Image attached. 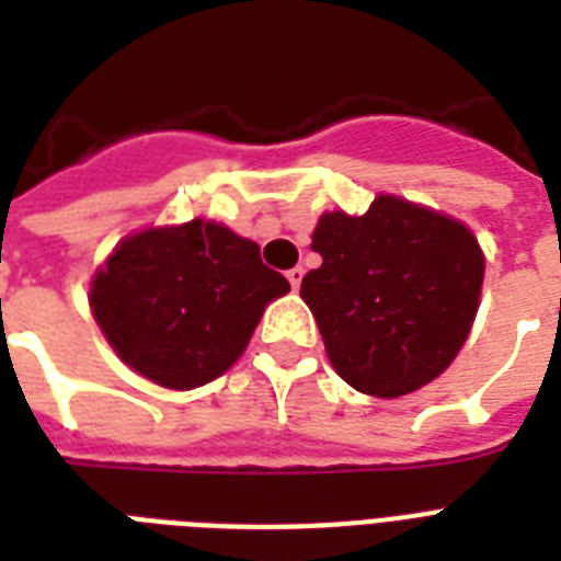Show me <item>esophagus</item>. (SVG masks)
Wrapping results in <instances>:
<instances>
[{"instance_id": "1", "label": "esophagus", "mask_w": 561, "mask_h": 561, "mask_svg": "<svg viewBox=\"0 0 561 561\" xmlns=\"http://www.w3.org/2000/svg\"><path fill=\"white\" fill-rule=\"evenodd\" d=\"M285 276H288L290 288L297 290V288H299V282H302V276H306V271H302V267H290V271L285 273Z\"/></svg>"}]
</instances>
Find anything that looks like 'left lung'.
Wrapping results in <instances>:
<instances>
[{"mask_svg":"<svg viewBox=\"0 0 561 561\" xmlns=\"http://www.w3.org/2000/svg\"><path fill=\"white\" fill-rule=\"evenodd\" d=\"M311 250L323 264L299 297L343 381L396 399L457 358L483 285V253L462 224L381 194L358 218L325 211Z\"/></svg>","mask_w":561,"mask_h":561,"instance_id":"obj_1","label":"left lung"}]
</instances>
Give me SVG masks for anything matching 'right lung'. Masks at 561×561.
Masks as SVG:
<instances>
[{"mask_svg": "<svg viewBox=\"0 0 561 561\" xmlns=\"http://www.w3.org/2000/svg\"><path fill=\"white\" fill-rule=\"evenodd\" d=\"M288 290L255 241L197 218L122 241L92 279L90 302L127 367L192 390L236 364L264 306Z\"/></svg>", "mask_w": 561, "mask_h": 561, "instance_id": "right-lung-1", "label": "right lung"}]
</instances>
